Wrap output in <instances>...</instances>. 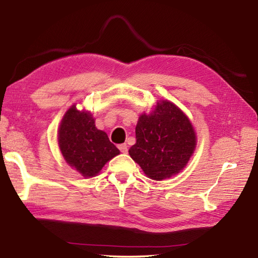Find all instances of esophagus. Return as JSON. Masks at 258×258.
Instances as JSON below:
<instances>
[{
  "label": "esophagus",
  "instance_id": "34e87169",
  "mask_svg": "<svg viewBox=\"0 0 258 258\" xmlns=\"http://www.w3.org/2000/svg\"><path fill=\"white\" fill-rule=\"evenodd\" d=\"M118 148H119V150H120L121 153H127L128 152V146L125 143L120 144V146H119Z\"/></svg>",
  "mask_w": 258,
  "mask_h": 258
}]
</instances>
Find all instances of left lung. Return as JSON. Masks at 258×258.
I'll return each mask as SVG.
<instances>
[{
    "label": "left lung",
    "instance_id": "1",
    "mask_svg": "<svg viewBox=\"0 0 258 258\" xmlns=\"http://www.w3.org/2000/svg\"><path fill=\"white\" fill-rule=\"evenodd\" d=\"M136 139V144L129 149L131 159L154 180L178 174L189 161L197 144L190 120L168 100H160L151 114L139 117Z\"/></svg>",
    "mask_w": 258,
    "mask_h": 258
}]
</instances>
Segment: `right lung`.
I'll return each mask as SVG.
<instances>
[{"instance_id":"obj_1","label":"right lung","mask_w":258,"mask_h":258,"mask_svg":"<svg viewBox=\"0 0 258 258\" xmlns=\"http://www.w3.org/2000/svg\"><path fill=\"white\" fill-rule=\"evenodd\" d=\"M58 143L66 162L85 178L96 176L103 166L120 153L108 136L95 127L91 112L72 105L62 118Z\"/></svg>"}]
</instances>
